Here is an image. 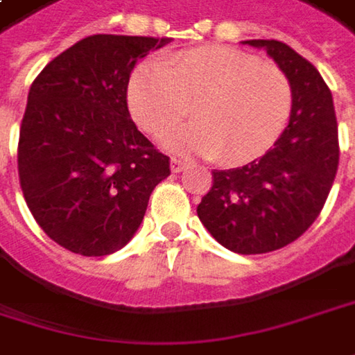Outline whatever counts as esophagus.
<instances>
[{"instance_id":"esophagus-1","label":"esophagus","mask_w":355,"mask_h":355,"mask_svg":"<svg viewBox=\"0 0 355 355\" xmlns=\"http://www.w3.org/2000/svg\"><path fill=\"white\" fill-rule=\"evenodd\" d=\"M187 168V164L184 159H180V157H171V171L173 173H180V171H184Z\"/></svg>"}]
</instances>
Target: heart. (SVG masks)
<instances>
[{"label":"heart","mask_w":355,"mask_h":355,"mask_svg":"<svg viewBox=\"0 0 355 355\" xmlns=\"http://www.w3.org/2000/svg\"><path fill=\"white\" fill-rule=\"evenodd\" d=\"M187 99H193L198 121L168 132L162 144L238 164L263 155L277 141L292 116L293 89L282 67L227 45L139 63L128 80V110L150 133L182 121Z\"/></svg>","instance_id":"b5f03b06"}]
</instances>
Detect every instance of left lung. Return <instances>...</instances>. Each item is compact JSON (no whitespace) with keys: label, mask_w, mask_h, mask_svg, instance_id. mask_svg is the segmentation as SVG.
Wrapping results in <instances>:
<instances>
[{"label":"left lung","mask_w":355,"mask_h":355,"mask_svg":"<svg viewBox=\"0 0 355 355\" xmlns=\"http://www.w3.org/2000/svg\"><path fill=\"white\" fill-rule=\"evenodd\" d=\"M241 44L266 49L292 81L290 123L274 148L241 168L214 169L198 205L205 230L236 254H268L297 239L328 200L340 146L331 92L320 71L275 40Z\"/></svg>","instance_id":"1"}]
</instances>
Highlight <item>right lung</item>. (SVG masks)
<instances>
[{
    "label": "right lung",
    "instance_id": "obj_1",
    "mask_svg": "<svg viewBox=\"0 0 355 355\" xmlns=\"http://www.w3.org/2000/svg\"><path fill=\"white\" fill-rule=\"evenodd\" d=\"M169 37L89 35L47 63L29 87L17 148L19 184L35 222L81 256L121 250L169 175L132 121L125 89L137 60Z\"/></svg>",
    "mask_w": 355,
    "mask_h": 355
}]
</instances>
